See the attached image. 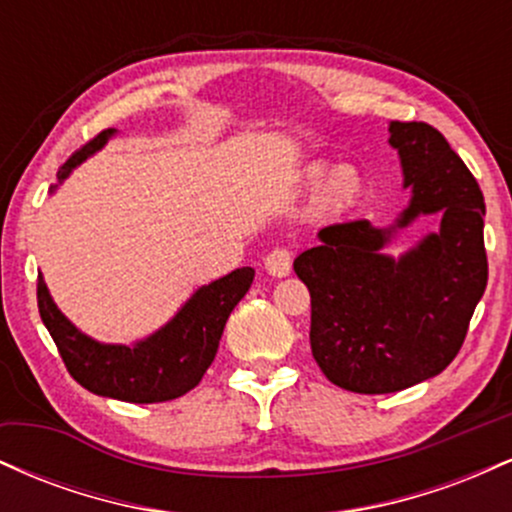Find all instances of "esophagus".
I'll return each instance as SVG.
<instances>
[{
  "mask_svg": "<svg viewBox=\"0 0 512 512\" xmlns=\"http://www.w3.org/2000/svg\"><path fill=\"white\" fill-rule=\"evenodd\" d=\"M291 250L289 248H274L264 257V267L272 276H286L291 272Z\"/></svg>",
  "mask_w": 512,
  "mask_h": 512,
  "instance_id": "34e87169",
  "label": "esophagus"
}]
</instances>
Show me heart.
I'll return each mask as SVG.
<instances>
[{
	"label": "heart",
	"instance_id": "1",
	"mask_svg": "<svg viewBox=\"0 0 512 512\" xmlns=\"http://www.w3.org/2000/svg\"><path fill=\"white\" fill-rule=\"evenodd\" d=\"M322 175V166H313L308 170V182H315ZM358 192H361V178L351 166H339L327 175L320 187V202L322 207L339 211L351 207L356 202Z\"/></svg>",
	"mask_w": 512,
	"mask_h": 512
}]
</instances>
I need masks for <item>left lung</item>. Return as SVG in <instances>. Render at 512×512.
<instances>
[{"label": "left lung", "mask_w": 512, "mask_h": 512, "mask_svg": "<svg viewBox=\"0 0 512 512\" xmlns=\"http://www.w3.org/2000/svg\"><path fill=\"white\" fill-rule=\"evenodd\" d=\"M390 144L411 187L397 226L438 211L440 231L392 260L380 252L392 228L332 223L293 262L310 291L313 358L330 383L358 395L407 390L443 373L489 281L486 204L462 158L426 122H392Z\"/></svg>", "instance_id": "obj_1"}]
</instances>
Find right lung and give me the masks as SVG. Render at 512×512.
Masks as SVG:
<instances>
[{"label": "right lung", "mask_w": 512, "mask_h": 512, "mask_svg": "<svg viewBox=\"0 0 512 512\" xmlns=\"http://www.w3.org/2000/svg\"><path fill=\"white\" fill-rule=\"evenodd\" d=\"M110 132L103 129L76 149L57 170V180L101 149ZM252 276L255 269L243 267L202 286L163 330L134 346L98 344L81 334L52 303L43 276H38V310L69 375L88 392L134 404L168 402L199 385L219 349L228 315L248 293Z\"/></svg>", "instance_id": "right-lung-1"}]
</instances>
